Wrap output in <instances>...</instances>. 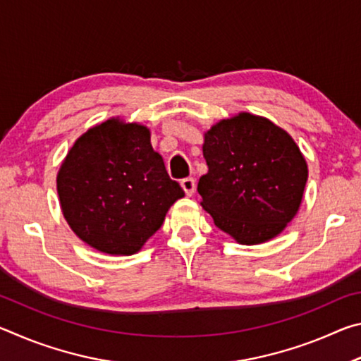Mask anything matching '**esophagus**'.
Wrapping results in <instances>:
<instances>
[{
  "mask_svg": "<svg viewBox=\"0 0 361 361\" xmlns=\"http://www.w3.org/2000/svg\"><path fill=\"white\" fill-rule=\"evenodd\" d=\"M181 188H183V191H185V194L189 195V197H191V195H192L194 191H195V181H194V178H185V180H181Z\"/></svg>",
  "mask_w": 361,
  "mask_h": 361,
  "instance_id": "34e87169",
  "label": "esophagus"
}]
</instances>
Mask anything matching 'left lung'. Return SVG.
Masks as SVG:
<instances>
[{
  "mask_svg": "<svg viewBox=\"0 0 361 361\" xmlns=\"http://www.w3.org/2000/svg\"><path fill=\"white\" fill-rule=\"evenodd\" d=\"M209 172L200 176V205L242 245L277 237L301 207L307 162L295 140L262 116L239 113L204 133Z\"/></svg>",
  "mask_w": 361,
  "mask_h": 361,
  "instance_id": "1",
  "label": "left lung"
}]
</instances>
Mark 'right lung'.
Returning <instances> with one entry per match:
<instances>
[{
  "instance_id": "1",
  "label": "right lung",
  "mask_w": 361,
  "mask_h": 361,
  "mask_svg": "<svg viewBox=\"0 0 361 361\" xmlns=\"http://www.w3.org/2000/svg\"><path fill=\"white\" fill-rule=\"evenodd\" d=\"M57 192L71 231L113 256L140 252L170 207L185 197L152 149L148 127L119 118L76 140L57 173Z\"/></svg>"
}]
</instances>
